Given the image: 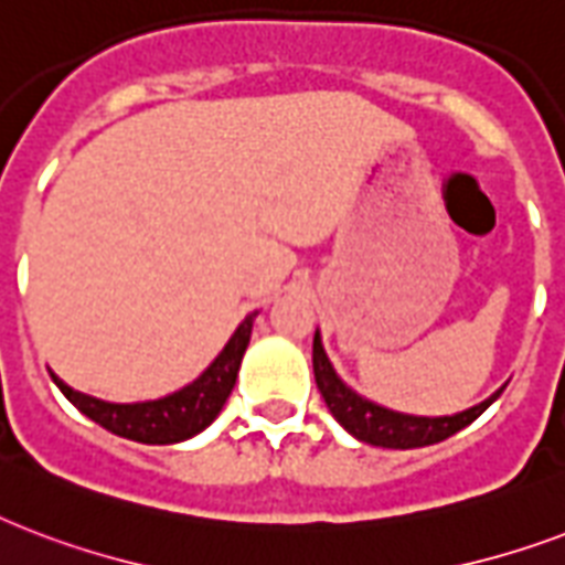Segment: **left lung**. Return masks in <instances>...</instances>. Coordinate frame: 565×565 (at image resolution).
I'll list each match as a JSON object with an SVG mask.
<instances>
[{"instance_id": "8db88e82", "label": "left lung", "mask_w": 565, "mask_h": 565, "mask_svg": "<svg viewBox=\"0 0 565 565\" xmlns=\"http://www.w3.org/2000/svg\"><path fill=\"white\" fill-rule=\"evenodd\" d=\"M312 369H315V383L321 392L323 404L332 413V418L342 424L344 430L356 436L360 441L377 445V448H424V445H436L445 441L454 433H460L462 427H469L478 415H483L489 406L495 404L498 395L504 392V386L492 392L487 401L462 409L454 415H409V413H395L386 406L374 404L369 397H362L360 392H353L344 383L335 369H332L330 356L323 351L321 332L315 330L312 342Z\"/></svg>"}]
</instances>
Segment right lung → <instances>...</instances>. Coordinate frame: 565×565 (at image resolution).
<instances>
[{"label":"right lung","instance_id":"obj_1","mask_svg":"<svg viewBox=\"0 0 565 565\" xmlns=\"http://www.w3.org/2000/svg\"><path fill=\"white\" fill-rule=\"evenodd\" d=\"M256 315L250 312L244 318L230 342L223 344V351L214 356L209 369L188 383L173 395H164L159 401H138V404H111V401H99L94 395L70 388L58 374H52L55 386L64 392L70 404L76 406L78 413L87 415L105 430L124 439L143 441V445H173V441H185L196 433H203L209 424L217 418V413L226 404V397L233 392L238 369H242L244 351L250 344V332Z\"/></svg>","mask_w":565,"mask_h":565}]
</instances>
